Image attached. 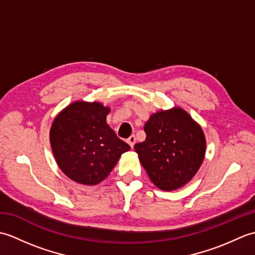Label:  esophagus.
<instances>
[{"mask_svg": "<svg viewBox=\"0 0 255 255\" xmlns=\"http://www.w3.org/2000/svg\"><path fill=\"white\" fill-rule=\"evenodd\" d=\"M127 142L129 143V145H130L131 148H133L134 143H136V137H134L133 134H131V136L127 139Z\"/></svg>", "mask_w": 255, "mask_h": 255, "instance_id": "1", "label": "esophagus"}]
</instances>
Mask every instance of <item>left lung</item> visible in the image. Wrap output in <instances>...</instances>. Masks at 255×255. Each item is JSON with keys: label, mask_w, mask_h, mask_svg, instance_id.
Listing matches in <instances>:
<instances>
[{"label": "left lung", "mask_w": 255, "mask_h": 255, "mask_svg": "<svg viewBox=\"0 0 255 255\" xmlns=\"http://www.w3.org/2000/svg\"><path fill=\"white\" fill-rule=\"evenodd\" d=\"M147 137L134 144L144 170L162 191L183 187L196 174L206 153L205 133L181 107L156 112L144 125Z\"/></svg>", "instance_id": "left-lung-1"}]
</instances>
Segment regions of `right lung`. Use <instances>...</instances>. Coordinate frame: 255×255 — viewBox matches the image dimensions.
Wrapping results in <instances>:
<instances>
[{"mask_svg": "<svg viewBox=\"0 0 255 255\" xmlns=\"http://www.w3.org/2000/svg\"><path fill=\"white\" fill-rule=\"evenodd\" d=\"M110 112L100 102L75 101L53 121L49 132L52 153L60 170L72 181L96 185L130 149L107 125Z\"/></svg>", "mask_w": 255, "mask_h": 255, "instance_id": "add662e5", "label": "right lung"}]
</instances>
